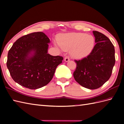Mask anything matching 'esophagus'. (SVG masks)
<instances>
[{
    "mask_svg": "<svg viewBox=\"0 0 124 124\" xmlns=\"http://www.w3.org/2000/svg\"><path fill=\"white\" fill-rule=\"evenodd\" d=\"M64 60L66 62H68V61H69L70 60V59H69V58L68 57H66L65 59H64Z\"/></svg>",
    "mask_w": 124,
    "mask_h": 124,
    "instance_id": "obj_1",
    "label": "esophagus"
}]
</instances>
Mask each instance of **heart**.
Returning <instances> with one entry per match:
<instances>
[{
    "label": "heart",
    "mask_w": 124,
    "mask_h": 124,
    "mask_svg": "<svg viewBox=\"0 0 124 124\" xmlns=\"http://www.w3.org/2000/svg\"><path fill=\"white\" fill-rule=\"evenodd\" d=\"M57 48L63 50H70V55L74 58L82 59L88 56L94 47L95 39L92 35L85 33L72 32L62 35L58 38Z\"/></svg>",
    "instance_id": "1"
}]
</instances>
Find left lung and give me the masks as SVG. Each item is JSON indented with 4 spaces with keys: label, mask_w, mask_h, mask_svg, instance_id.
<instances>
[{
    "label": "left lung",
    "mask_w": 124,
    "mask_h": 124,
    "mask_svg": "<svg viewBox=\"0 0 124 124\" xmlns=\"http://www.w3.org/2000/svg\"><path fill=\"white\" fill-rule=\"evenodd\" d=\"M96 43L92 52L85 58L75 60V80L89 89H97L109 79L115 63V48L110 39L102 33L93 31Z\"/></svg>",
    "instance_id": "8db88e82"
}]
</instances>
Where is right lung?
<instances>
[{"instance_id": "1", "label": "right lung", "mask_w": 124, "mask_h": 124, "mask_svg": "<svg viewBox=\"0 0 124 124\" xmlns=\"http://www.w3.org/2000/svg\"><path fill=\"white\" fill-rule=\"evenodd\" d=\"M50 39L43 32L19 38L9 50L7 66L13 80L31 89L49 83L63 57L48 54Z\"/></svg>"}]
</instances>
